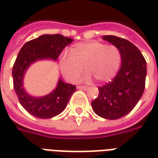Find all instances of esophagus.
<instances>
[{"instance_id": "34e87169", "label": "esophagus", "mask_w": 158, "mask_h": 158, "mask_svg": "<svg viewBox=\"0 0 158 158\" xmlns=\"http://www.w3.org/2000/svg\"><path fill=\"white\" fill-rule=\"evenodd\" d=\"M77 88H78L79 89H84V90H87V89H89V87H87V86L78 85L77 86Z\"/></svg>"}]
</instances>
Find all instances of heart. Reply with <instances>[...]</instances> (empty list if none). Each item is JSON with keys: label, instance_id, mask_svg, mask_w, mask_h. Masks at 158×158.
<instances>
[{"label": "heart", "instance_id": "obj_1", "mask_svg": "<svg viewBox=\"0 0 158 158\" xmlns=\"http://www.w3.org/2000/svg\"><path fill=\"white\" fill-rule=\"evenodd\" d=\"M121 52L116 45H106L98 41L81 42L73 45L71 54L64 53L60 59V67L66 79L76 82L84 71V80L89 81L92 76L100 83L108 82L116 75L121 64Z\"/></svg>", "mask_w": 158, "mask_h": 158}]
</instances>
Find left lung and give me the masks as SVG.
I'll list each match as a JSON object with an SVG mask.
<instances>
[{
    "instance_id": "8db88e82",
    "label": "left lung",
    "mask_w": 158,
    "mask_h": 158,
    "mask_svg": "<svg viewBox=\"0 0 158 158\" xmlns=\"http://www.w3.org/2000/svg\"><path fill=\"white\" fill-rule=\"evenodd\" d=\"M102 39L120 50L122 63L116 77L98 87L99 95L91 106L98 116L114 120L130 113L141 98L146 84V62L139 49L129 40L114 35H105Z\"/></svg>"
}]
</instances>
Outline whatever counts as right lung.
Wrapping results in <instances>:
<instances>
[{"label":"right lung","mask_w":158,"mask_h":158,"mask_svg":"<svg viewBox=\"0 0 158 158\" xmlns=\"http://www.w3.org/2000/svg\"><path fill=\"white\" fill-rule=\"evenodd\" d=\"M73 40L62 35H43L29 40L23 46L12 68L13 87L20 104L33 116L51 118L65 109L76 85L63 82L60 78L56 89L45 96L35 97L29 95L23 88V77L32 63L39 60L56 61L62 50Z\"/></svg>","instance_id":"1"}]
</instances>
